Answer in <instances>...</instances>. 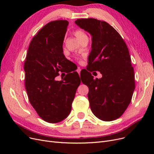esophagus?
<instances>
[{"label":"esophagus","mask_w":154,"mask_h":154,"mask_svg":"<svg viewBox=\"0 0 154 154\" xmlns=\"http://www.w3.org/2000/svg\"><path fill=\"white\" fill-rule=\"evenodd\" d=\"M76 71H77V72L80 74V71H81V69L80 68V67H78V69H77V70H76Z\"/></svg>","instance_id":"esophagus-1"}]
</instances>
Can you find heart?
Segmentation results:
<instances>
[{"instance_id": "b5f03b06", "label": "heart", "mask_w": 154, "mask_h": 154, "mask_svg": "<svg viewBox=\"0 0 154 154\" xmlns=\"http://www.w3.org/2000/svg\"><path fill=\"white\" fill-rule=\"evenodd\" d=\"M74 34L77 38V39L82 43L83 41L87 39L88 37L84 32L81 30H76L74 32Z\"/></svg>"}]
</instances>
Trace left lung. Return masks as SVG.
<instances>
[{"label":"left lung","mask_w":154,"mask_h":154,"mask_svg":"<svg viewBox=\"0 0 154 154\" xmlns=\"http://www.w3.org/2000/svg\"><path fill=\"white\" fill-rule=\"evenodd\" d=\"M75 24L92 36L88 69L82 80L89 87L87 96L91 110L101 120H115L127 109L135 89L128 49L118 31L106 22L82 18ZM91 69L100 72L102 78L94 80Z\"/></svg>","instance_id":"8db88e82"}]
</instances>
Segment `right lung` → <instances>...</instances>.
I'll return each instance as SVG.
<instances>
[{
    "label": "right lung",
    "instance_id": "obj_1",
    "mask_svg": "<svg viewBox=\"0 0 154 154\" xmlns=\"http://www.w3.org/2000/svg\"><path fill=\"white\" fill-rule=\"evenodd\" d=\"M67 20L50 22L31 41L24 63L25 85L30 103L45 122H62L71 112L80 79L76 72L57 81L68 60L63 53Z\"/></svg>",
    "mask_w": 154,
    "mask_h": 154
}]
</instances>
